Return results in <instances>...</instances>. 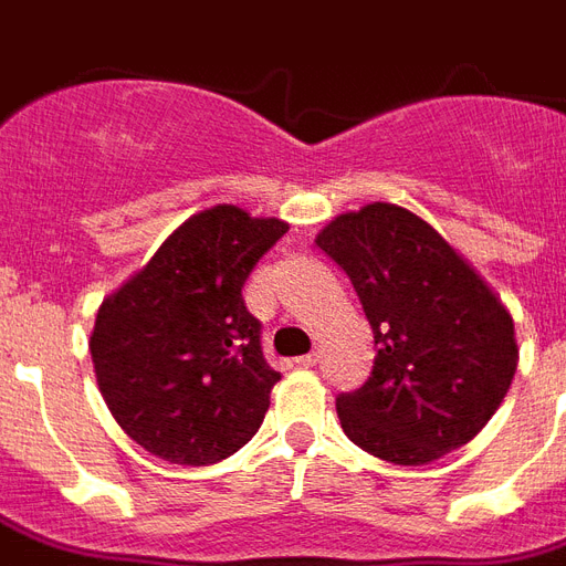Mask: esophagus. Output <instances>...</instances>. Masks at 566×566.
<instances>
[{"mask_svg": "<svg viewBox=\"0 0 566 566\" xmlns=\"http://www.w3.org/2000/svg\"><path fill=\"white\" fill-rule=\"evenodd\" d=\"M319 361V355L317 353H308V355H300V358H296V364H300V367H314V364Z\"/></svg>", "mask_w": 566, "mask_h": 566, "instance_id": "obj_1", "label": "esophagus"}]
</instances>
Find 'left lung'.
<instances>
[{
  "label": "left lung",
  "instance_id": "8db88e82",
  "mask_svg": "<svg viewBox=\"0 0 566 566\" xmlns=\"http://www.w3.org/2000/svg\"><path fill=\"white\" fill-rule=\"evenodd\" d=\"M353 282L376 361L337 396L346 438L390 464H429L488 426L517 373L511 311L479 270L408 208L370 202L314 240Z\"/></svg>",
  "mask_w": 566,
  "mask_h": 566
}]
</instances>
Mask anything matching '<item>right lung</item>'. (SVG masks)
<instances>
[{
	"label": "right lung",
	"mask_w": 566,
	"mask_h": 566,
	"mask_svg": "<svg viewBox=\"0 0 566 566\" xmlns=\"http://www.w3.org/2000/svg\"><path fill=\"white\" fill-rule=\"evenodd\" d=\"M291 229L213 205L185 220L96 311L91 355L102 399L137 447L205 467L252 440L279 373L243 282Z\"/></svg>",
	"instance_id": "add662e5"
}]
</instances>
